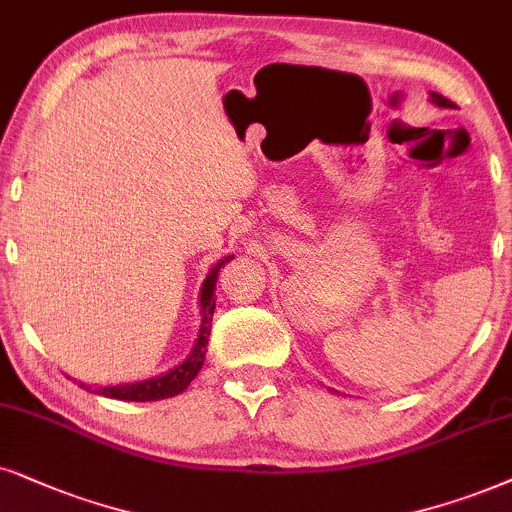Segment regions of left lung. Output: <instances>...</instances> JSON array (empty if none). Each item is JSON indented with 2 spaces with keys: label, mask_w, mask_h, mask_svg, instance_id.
Listing matches in <instances>:
<instances>
[{
  "label": "left lung",
  "mask_w": 512,
  "mask_h": 512,
  "mask_svg": "<svg viewBox=\"0 0 512 512\" xmlns=\"http://www.w3.org/2000/svg\"><path fill=\"white\" fill-rule=\"evenodd\" d=\"M430 99H432V101H435V103H437V106H449V99H444V96H439V94H435V92H432V94H430Z\"/></svg>",
  "instance_id": "1"
}]
</instances>
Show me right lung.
I'll list each match as a JSON object with an SVG mask.
<instances>
[{
	"mask_svg": "<svg viewBox=\"0 0 512 512\" xmlns=\"http://www.w3.org/2000/svg\"><path fill=\"white\" fill-rule=\"evenodd\" d=\"M231 257L234 255L219 260L215 267L210 269V274L205 276L203 288H200V328H198L196 345H193L189 357L181 361L179 366L170 368L167 373L158 375V378L141 380V383L99 387V390H94V392L103 394V397H108V399H122V401H155V399H167V397H174V394L184 392L186 387L191 385V380L196 378L200 368H203L205 352H208L212 314H215V286H217V278H219V269H222L224 264L231 260ZM80 387L92 390V387L84 385V383H80Z\"/></svg>",
	"mask_w": 512,
	"mask_h": 512,
	"instance_id": "add662e5",
	"label": "right lung"
}]
</instances>
